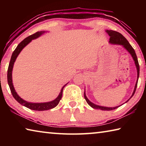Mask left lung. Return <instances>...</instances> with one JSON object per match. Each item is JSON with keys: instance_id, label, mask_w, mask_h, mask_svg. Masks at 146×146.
<instances>
[{"instance_id": "left-lung-1", "label": "left lung", "mask_w": 146, "mask_h": 146, "mask_svg": "<svg viewBox=\"0 0 146 146\" xmlns=\"http://www.w3.org/2000/svg\"><path fill=\"white\" fill-rule=\"evenodd\" d=\"M106 32L110 36V41H109V43L111 44H114V45H119V46H123V48H124L128 51V52H129L130 55H131L133 60H134V62H135V66H136V68H137V82H136L135 88H134V90H133L132 95L131 96V97L129 98V99H130V98H131L133 95H134V94L135 93L136 89H137V87L138 77H139L140 67H139V64H138V61L137 55H136L134 49L133 48V47L131 46V44L129 43V42L127 40V39L125 38L122 34L118 33V32H117V31H113V30H106ZM84 98L86 100V102H87V103L91 106V108H93V109H97V110H103V111H111V110H115V109L118 108L119 106H121L120 105V106H116V107L109 108V107H105V106H102L95 104L91 102V101L87 98V97H86L85 90H84ZM129 99H128L125 103L128 102V101L129 100Z\"/></svg>"}]
</instances>
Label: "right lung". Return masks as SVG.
I'll return each instance as SVG.
<instances>
[{"mask_svg": "<svg viewBox=\"0 0 146 146\" xmlns=\"http://www.w3.org/2000/svg\"><path fill=\"white\" fill-rule=\"evenodd\" d=\"M46 31H40L36 32L33 35H31L28 36L26 38H24V40L20 43L16 49H15V51L12 53L11 57L10 62H9L8 69V85L9 86V88H10L11 92L13 97H14L15 99L17 102L21 104V105H23L25 107L28 108L30 110H35V111H45V110H51V109H53L58 104L59 102L61 100L62 96V91L63 89L65 86L68 84V83L64 85L62 88L60 92L58 95V97H56L55 100L52 101H50V102H41V103H35V102H29L28 101L24 100L23 98L19 97V95L17 94L15 90L14 86L13 84V80H12V71H13V65L15 62L17 56L19 55V53L21 52V51L25 48V47L28 45V44L31 42L32 40L33 39H36L38 38L39 36H40L42 35L45 33Z\"/></svg>", "mask_w": 146, "mask_h": 146, "instance_id": "obj_1", "label": "right lung"}]
</instances>
